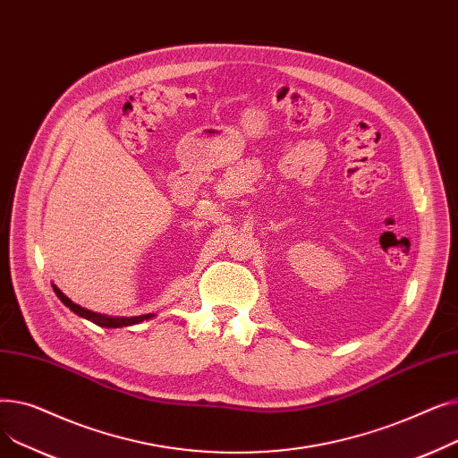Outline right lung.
I'll list each match as a JSON object with an SVG mask.
<instances>
[{"instance_id":"1","label":"right lung","mask_w":458,"mask_h":458,"mask_svg":"<svg viewBox=\"0 0 458 458\" xmlns=\"http://www.w3.org/2000/svg\"><path fill=\"white\" fill-rule=\"evenodd\" d=\"M54 292H55V295L61 299V302L64 304V306H68L72 311H74V314H78L80 318H83V319H87V321H92L94 325H98V327H104V328H120V327H131V325H139V323H142V321H147V319H152L156 314H144V316H135V318H111V316H104V314H96V311H90V310H87V308H81L80 304H76V302H72L57 285H54Z\"/></svg>"}]
</instances>
